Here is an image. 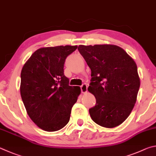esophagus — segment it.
Returning <instances> with one entry per match:
<instances>
[{
    "mask_svg": "<svg viewBox=\"0 0 156 156\" xmlns=\"http://www.w3.org/2000/svg\"><path fill=\"white\" fill-rule=\"evenodd\" d=\"M81 92L82 93H86L87 91H88V86H87L86 84H83L82 86H81Z\"/></svg>",
    "mask_w": 156,
    "mask_h": 156,
    "instance_id": "obj_1",
    "label": "esophagus"
}]
</instances>
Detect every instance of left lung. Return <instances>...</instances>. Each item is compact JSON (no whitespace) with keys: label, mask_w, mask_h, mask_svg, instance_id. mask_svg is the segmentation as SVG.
Returning <instances> with one entry per match:
<instances>
[{"label":"left lung","mask_w":156,"mask_h":156,"mask_svg":"<svg viewBox=\"0 0 156 156\" xmlns=\"http://www.w3.org/2000/svg\"><path fill=\"white\" fill-rule=\"evenodd\" d=\"M78 50L91 70L88 90L97 102L89 110L91 119L104 127L119 126L137 99L140 81L136 62L116 45H80Z\"/></svg>","instance_id":"8db88e82"}]
</instances>
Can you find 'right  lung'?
Returning a JSON list of instances; mask_svg holds the SVG:
<instances>
[{
    "label": "right lung",
    "mask_w": 156,
    "mask_h": 156,
    "mask_svg": "<svg viewBox=\"0 0 156 156\" xmlns=\"http://www.w3.org/2000/svg\"><path fill=\"white\" fill-rule=\"evenodd\" d=\"M77 46L37 49L21 71L20 95L30 119L46 132L62 129L69 121L71 109L81 94L80 86L68 85L64 64Z\"/></svg>",
    "instance_id": "add662e5"
}]
</instances>
